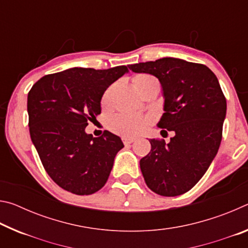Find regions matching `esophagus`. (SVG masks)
Segmentation results:
<instances>
[{
  "mask_svg": "<svg viewBox=\"0 0 248 248\" xmlns=\"http://www.w3.org/2000/svg\"><path fill=\"white\" fill-rule=\"evenodd\" d=\"M134 140H136V139H134V138H123V141H124V143L125 144V145H127V144H131L132 143V142H134Z\"/></svg>",
  "mask_w": 248,
  "mask_h": 248,
  "instance_id": "esophagus-1",
  "label": "esophagus"
}]
</instances>
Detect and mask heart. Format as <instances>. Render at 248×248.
<instances>
[{"instance_id":"1","label":"heart","mask_w":248,"mask_h":248,"mask_svg":"<svg viewBox=\"0 0 248 248\" xmlns=\"http://www.w3.org/2000/svg\"><path fill=\"white\" fill-rule=\"evenodd\" d=\"M134 87H139L151 83H157L155 78L150 74H138L132 78ZM109 93L108 90L103 97V105L108 106L109 104ZM150 124V118L141 114H133V112H124L114 116L109 121V128L112 132H115L123 137H134L141 133L148 128Z\"/></svg>"}]
</instances>
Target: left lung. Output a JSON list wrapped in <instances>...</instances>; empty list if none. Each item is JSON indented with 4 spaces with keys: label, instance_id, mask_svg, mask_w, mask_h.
<instances>
[{
    "label": "left lung",
    "instance_id": "1",
    "mask_svg": "<svg viewBox=\"0 0 248 248\" xmlns=\"http://www.w3.org/2000/svg\"><path fill=\"white\" fill-rule=\"evenodd\" d=\"M129 69L158 78L164 114L157 125L175 133L170 143L150 140V153L140 159L142 175L155 194L183 195L199 182L219 150L226 115L219 81L208 66L177 58L141 62Z\"/></svg>",
    "mask_w": 248,
    "mask_h": 248
}]
</instances>
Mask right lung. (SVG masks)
<instances>
[{"instance_id":"right-lung-1","label":"right lung","mask_w":248,"mask_h":248,"mask_svg":"<svg viewBox=\"0 0 248 248\" xmlns=\"http://www.w3.org/2000/svg\"><path fill=\"white\" fill-rule=\"evenodd\" d=\"M127 72L124 65L72 68L45 75L29 91L31 141L46 171L64 190L92 195L106 184L124 143L114 133L94 138L85 128L100 114L105 91Z\"/></svg>"}]
</instances>
